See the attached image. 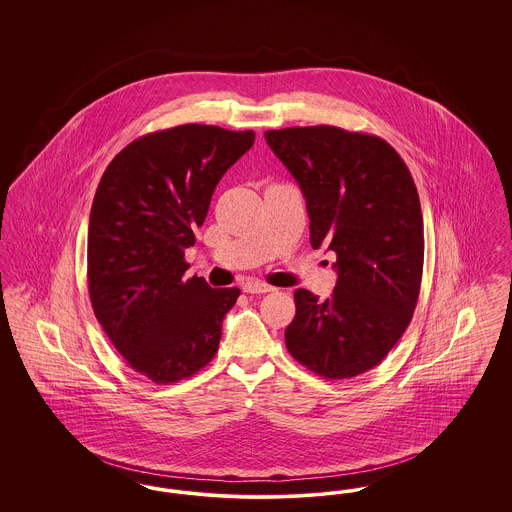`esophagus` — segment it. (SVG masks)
Masks as SVG:
<instances>
[{
  "mask_svg": "<svg viewBox=\"0 0 512 512\" xmlns=\"http://www.w3.org/2000/svg\"><path fill=\"white\" fill-rule=\"evenodd\" d=\"M244 292H247V293L272 292V286H268V284H265V282H259V280H251V282H245Z\"/></svg>",
  "mask_w": 512,
  "mask_h": 512,
  "instance_id": "34e87169",
  "label": "esophagus"
}]
</instances>
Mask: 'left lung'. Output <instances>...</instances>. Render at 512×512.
I'll list each match as a JSON object with an SVG mask.
<instances>
[{"label":"left lung","instance_id":"8db88e82","mask_svg":"<svg viewBox=\"0 0 512 512\" xmlns=\"http://www.w3.org/2000/svg\"><path fill=\"white\" fill-rule=\"evenodd\" d=\"M265 138L305 195L313 249L334 251L338 270L326 301L295 290L286 347L328 380L359 376L390 353L418 301L424 226L413 176L372 134L320 124Z\"/></svg>","mask_w":512,"mask_h":512}]
</instances>
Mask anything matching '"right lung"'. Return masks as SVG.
<instances>
[{"label": "right lung", "instance_id": "add662e5", "mask_svg": "<svg viewBox=\"0 0 512 512\" xmlns=\"http://www.w3.org/2000/svg\"><path fill=\"white\" fill-rule=\"evenodd\" d=\"M255 132L182 124L122 149L99 180L88 228V292L124 361L155 384L209 365L240 290L184 278V251L222 174Z\"/></svg>", "mask_w": 512, "mask_h": 512}]
</instances>
